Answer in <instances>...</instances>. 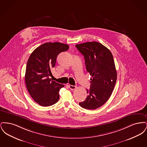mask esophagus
Instances as JSON below:
<instances>
[{
	"mask_svg": "<svg viewBox=\"0 0 147 147\" xmlns=\"http://www.w3.org/2000/svg\"><path fill=\"white\" fill-rule=\"evenodd\" d=\"M69 88L71 90H74L77 88L76 86H74V85H69Z\"/></svg>",
	"mask_w": 147,
	"mask_h": 147,
	"instance_id": "obj_1",
	"label": "esophagus"
}]
</instances>
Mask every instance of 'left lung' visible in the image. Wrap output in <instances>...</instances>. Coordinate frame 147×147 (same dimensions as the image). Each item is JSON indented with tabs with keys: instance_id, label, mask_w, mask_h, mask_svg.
Returning <instances> with one entry per match:
<instances>
[{
	"instance_id": "obj_1",
	"label": "left lung",
	"mask_w": 147,
	"mask_h": 147,
	"mask_svg": "<svg viewBox=\"0 0 147 147\" xmlns=\"http://www.w3.org/2000/svg\"><path fill=\"white\" fill-rule=\"evenodd\" d=\"M76 47L84 56L86 70L92 77L86 98L79 104L85 109L94 110L105 104L115 88L117 72L113 56L99 42H85Z\"/></svg>"
}]
</instances>
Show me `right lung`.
<instances>
[{"mask_svg":"<svg viewBox=\"0 0 147 147\" xmlns=\"http://www.w3.org/2000/svg\"><path fill=\"white\" fill-rule=\"evenodd\" d=\"M68 49L67 44L47 42L36 48L30 56L25 83L30 95L38 104L49 106L58 101L59 91L64 85L51 80V69L55 67L58 55Z\"/></svg>","mask_w":147,"mask_h":147,"instance_id":"obj_1","label":"right lung"}]
</instances>
